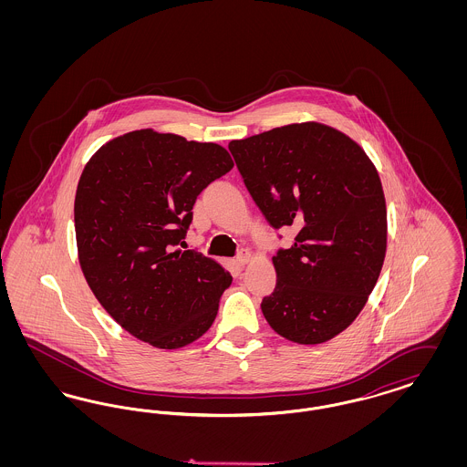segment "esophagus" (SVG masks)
Listing matches in <instances>:
<instances>
[{"label": "esophagus", "mask_w": 467, "mask_h": 467, "mask_svg": "<svg viewBox=\"0 0 467 467\" xmlns=\"http://www.w3.org/2000/svg\"><path fill=\"white\" fill-rule=\"evenodd\" d=\"M250 259H252V252H250V250H246V248L240 250V254L236 255V263H238V266H244Z\"/></svg>", "instance_id": "1"}]
</instances>
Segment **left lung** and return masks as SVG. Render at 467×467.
Wrapping results in <instances>:
<instances>
[{"instance_id": "8db88e82", "label": "left lung", "mask_w": 467, "mask_h": 467, "mask_svg": "<svg viewBox=\"0 0 467 467\" xmlns=\"http://www.w3.org/2000/svg\"><path fill=\"white\" fill-rule=\"evenodd\" d=\"M229 150L269 225L297 231L273 257L267 324L299 345L331 339L356 320L383 266L387 208L375 164L318 122L233 140Z\"/></svg>"}]
</instances>
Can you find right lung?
Returning a JSON list of instances; mask_svg holds the SVG:
<instances>
[{
	"label": "right lung",
	"instance_id": "1",
	"mask_svg": "<svg viewBox=\"0 0 467 467\" xmlns=\"http://www.w3.org/2000/svg\"><path fill=\"white\" fill-rule=\"evenodd\" d=\"M233 166L217 143L140 130L105 143L78 180L84 276L111 318L156 348H182L206 333L233 282L213 259L177 248L201 191Z\"/></svg>",
	"mask_w": 467,
	"mask_h": 467
}]
</instances>
